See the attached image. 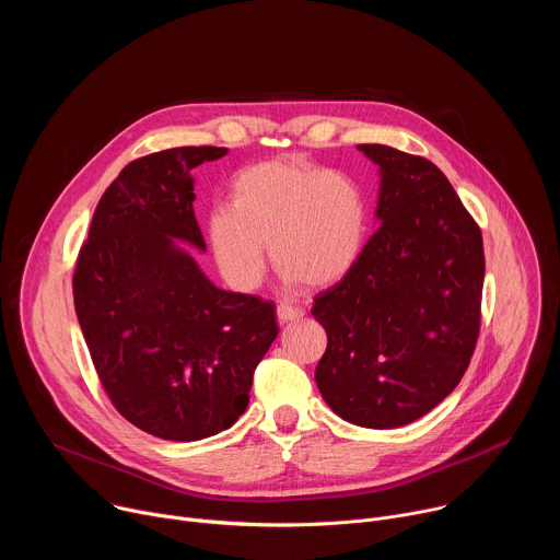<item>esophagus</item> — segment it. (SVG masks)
<instances>
[{"mask_svg":"<svg viewBox=\"0 0 560 560\" xmlns=\"http://www.w3.org/2000/svg\"><path fill=\"white\" fill-rule=\"evenodd\" d=\"M303 314H305L303 307L288 305V303H279V305H277V318H279V324L299 322V318H303Z\"/></svg>","mask_w":560,"mask_h":560,"instance_id":"esophagus-1","label":"esophagus"}]
</instances>
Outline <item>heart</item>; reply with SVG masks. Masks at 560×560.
<instances>
[{
	"instance_id": "heart-1",
	"label": "heart",
	"mask_w": 560,
	"mask_h": 560,
	"mask_svg": "<svg viewBox=\"0 0 560 560\" xmlns=\"http://www.w3.org/2000/svg\"><path fill=\"white\" fill-rule=\"evenodd\" d=\"M368 203L359 184L337 171L268 159L238 171L230 203L206 219L210 253L238 290L259 285L268 246L285 283L330 288L361 259Z\"/></svg>"
}]
</instances>
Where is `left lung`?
I'll return each instance as SVG.
<instances>
[{"label":"left lung","instance_id":"left-lung-1","mask_svg":"<svg viewBox=\"0 0 560 560\" xmlns=\"http://www.w3.org/2000/svg\"><path fill=\"white\" fill-rule=\"evenodd\" d=\"M378 166V228L352 272L316 294L328 348L314 372L348 423L408 425L458 385L481 326L483 236L447 177L423 156L357 145Z\"/></svg>","mask_w":560,"mask_h":560}]
</instances>
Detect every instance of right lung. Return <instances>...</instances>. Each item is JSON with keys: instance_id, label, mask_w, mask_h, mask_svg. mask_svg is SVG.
Segmentation results:
<instances>
[{"instance_id": "obj_1", "label": "right lung", "mask_w": 560, "mask_h": 560, "mask_svg": "<svg viewBox=\"0 0 560 560\" xmlns=\"http://www.w3.org/2000/svg\"><path fill=\"white\" fill-rule=\"evenodd\" d=\"M225 152L186 145L130 162L97 203L72 277L79 328L113 406L164 441L232 428L279 335L270 301L217 288L178 244L206 250L190 171Z\"/></svg>"}]
</instances>
